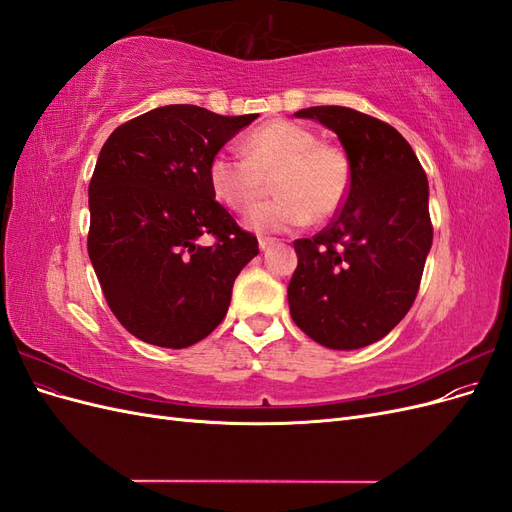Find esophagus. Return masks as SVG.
Instances as JSON below:
<instances>
[{
	"label": "esophagus",
	"mask_w": 512,
	"mask_h": 512,
	"mask_svg": "<svg viewBox=\"0 0 512 512\" xmlns=\"http://www.w3.org/2000/svg\"><path fill=\"white\" fill-rule=\"evenodd\" d=\"M275 243H277V239H273V237H260V239H258V247H260L262 252L269 250V247H273Z\"/></svg>",
	"instance_id": "34e87169"
}]
</instances>
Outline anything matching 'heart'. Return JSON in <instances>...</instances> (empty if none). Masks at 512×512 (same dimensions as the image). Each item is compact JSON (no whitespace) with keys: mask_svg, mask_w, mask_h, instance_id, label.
Returning <instances> with one entry per match:
<instances>
[{"mask_svg":"<svg viewBox=\"0 0 512 512\" xmlns=\"http://www.w3.org/2000/svg\"><path fill=\"white\" fill-rule=\"evenodd\" d=\"M243 156L220 151L209 162L213 196L232 211H250L274 179L278 198L252 211L245 224L258 232H290L324 222L344 207L350 190L346 153L320 143L301 123L275 119L243 138Z\"/></svg>","mask_w":512,"mask_h":512,"instance_id":"1","label":"heart"}]
</instances>
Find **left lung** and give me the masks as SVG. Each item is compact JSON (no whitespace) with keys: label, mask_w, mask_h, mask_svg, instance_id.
I'll return each instance as SVG.
<instances>
[{"label":"left lung","mask_w":512,"mask_h":512,"mask_svg":"<svg viewBox=\"0 0 512 512\" xmlns=\"http://www.w3.org/2000/svg\"><path fill=\"white\" fill-rule=\"evenodd\" d=\"M294 117L337 134L350 190L327 228L294 241L290 316L320 346L356 350L391 333L416 299L433 239L427 175L406 138L376 117L346 106Z\"/></svg>","instance_id":"left-lung-1"}]
</instances>
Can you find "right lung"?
I'll use <instances>...</instances> for the list:
<instances>
[{"mask_svg": "<svg viewBox=\"0 0 512 512\" xmlns=\"http://www.w3.org/2000/svg\"><path fill=\"white\" fill-rule=\"evenodd\" d=\"M256 117L168 104L106 138L89 183L87 252L108 307L141 342L205 339L258 254L209 185L211 158ZM205 234L213 244L199 243Z\"/></svg>", "mask_w": 512, "mask_h": 512, "instance_id": "1", "label": "right lung"}]
</instances>
